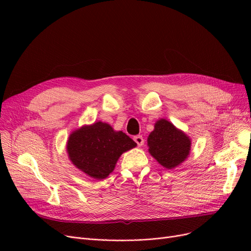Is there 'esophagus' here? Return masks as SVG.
Here are the masks:
<instances>
[{
  "label": "esophagus",
  "mask_w": 251,
  "mask_h": 251,
  "mask_svg": "<svg viewBox=\"0 0 251 251\" xmlns=\"http://www.w3.org/2000/svg\"><path fill=\"white\" fill-rule=\"evenodd\" d=\"M134 141L137 143V146L138 147H141V146H143V143H144V139H143V137L141 135H137V136H135L134 137Z\"/></svg>",
  "instance_id": "1"
}]
</instances>
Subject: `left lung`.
<instances>
[{
    "instance_id": "8db88e82",
    "label": "left lung",
    "mask_w": 251,
    "mask_h": 251,
    "mask_svg": "<svg viewBox=\"0 0 251 251\" xmlns=\"http://www.w3.org/2000/svg\"><path fill=\"white\" fill-rule=\"evenodd\" d=\"M149 151L165 169H174L183 162L191 150L187 136L165 119L158 120L148 138Z\"/></svg>"
}]
</instances>
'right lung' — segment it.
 Listing matches in <instances>:
<instances>
[{
	"instance_id": "1",
	"label": "right lung",
	"mask_w": 251,
	"mask_h": 251,
	"mask_svg": "<svg viewBox=\"0 0 251 251\" xmlns=\"http://www.w3.org/2000/svg\"><path fill=\"white\" fill-rule=\"evenodd\" d=\"M136 147V142L121 131L98 121L73 132L67 144L72 163L97 180L113 172L120 155Z\"/></svg>"
}]
</instances>
